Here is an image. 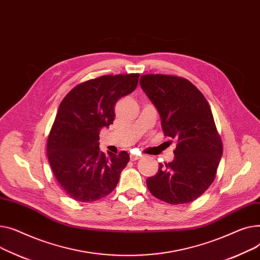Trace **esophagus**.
<instances>
[{"label":"esophagus","instance_id":"34e87169","mask_svg":"<svg viewBox=\"0 0 260 260\" xmlns=\"http://www.w3.org/2000/svg\"><path fill=\"white\" fill-rule=\"evenodd\" d=\"M141 157H142V155H136V154H134V153H131V154H130V159H131L132 161L140 159Z\"/></svg>","mask_w":260,"mask_h":260}]
</instances>
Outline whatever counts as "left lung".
Masks as SVG:
<instances>
[{
    "label": "left lung",
    "mask_w": 260,
    "mask_h": 260,
    "mask_svg": "<svg viewBox=\"0 0 260 260\" xmlns=\"http://www.w3.org/2000/svg\"><path fill=\"white\" fill-rule=\"evenodd\" d=\"M140 84L159 112L165 135L177 143L174 160L159 164L157 173L147 179V187L165 203H191L214 181L222 155L210 105L200 90L180 76L145 74Z\"/></svg>",
    "instance_id": "obj_1"
}]
</instances>
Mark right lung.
<instances>
[{
    "mask_svg": "<svg viewBox=\"0 0 260 260\" xmlns=\"http://www.w3.org/2000/svg\"><path fill=\"white\" fill-rule=\"evenodd\" d=\"M139 73L103 75L76 85L60 102L47 140L52 172L72 200L91 203L110 194L130 156L105 154L100 131L113 124L119 99L133 92Z\"/></svg>",
    "mask_w": 260,
    "mask_h": 260,
    "instance_id": "obj_1",
    "label": "right lung"
}]
</instances>
